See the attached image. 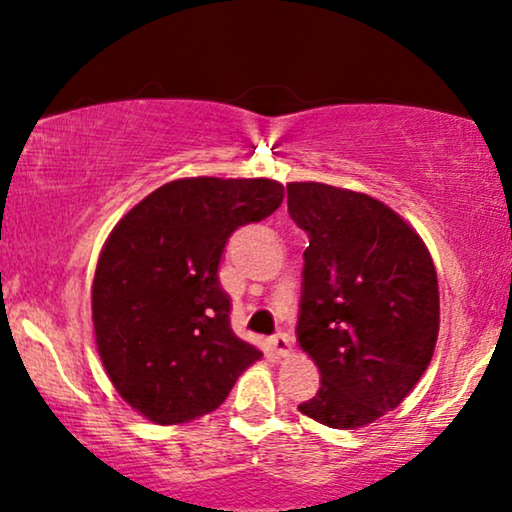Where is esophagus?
I'll return each instance as SVG.
<instances>
[{
  "label": "esophagus",
  "mask_w": 512,
  "mask_h": 512,
  "mask_svg": "<svg viewBox=\"0 0 512 512\" xmlns=\"http://www.w3.org/2000/svg\"><path fill=\"white\" fill-rule=\"evenodd\" d=\"M272 349H275L277 356H289L291 354V338L286 333H277L275 338L270 340Z\"/></svg>",
  "instance_id": "esophagus-1"
}]
</instances>
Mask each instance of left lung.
<instances>
[{
  "instance_id": "left-lung-1",
  "label": "left lung",
  "mask_w": 512,
  "mask_h": 512,
  "mask_svg": "<svg viewBox=\"0 0 512 512\" xmlns=\"http://www.w3.org/2000/svg\"><path fill=\"white\" fill-rule=\"evenodd\" d=\"M289 216L310 235L298 345L319 368L298 410L352 431L398 408L429 368L440 328L436 265L415 228L366 193L286 184Z\"/></svg>"
}]
</instances>
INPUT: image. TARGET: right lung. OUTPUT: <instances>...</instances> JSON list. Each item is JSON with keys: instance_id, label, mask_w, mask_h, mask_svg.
I'll return each mask as SVG.
<instances>
[{"instance_id": "1", "label": "right lung", "mask_w": 512, "mask_h": 512, "mask_svg": "<svg viewBox=\"0 0 512 512\" xmlns=\"http://www.w3.org/2000/svg\"><path fill=\"white\" fill-rule=\"evenodd\" d=\"M282 200L275 179H177L109 233L93 279L97 354L123 401L153 424L214 412L263 356L230 328L216 272L230 233Z\"/></svg>"}]
</instances>
